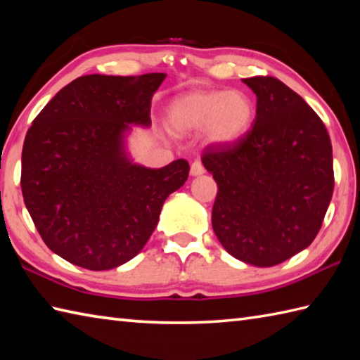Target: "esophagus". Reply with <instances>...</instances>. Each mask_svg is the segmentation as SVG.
Segmentation results:
<instances>
[{"mask_svg": "<svg viewBox=\"0 0 360 360\" xmlns=\"http://www.w3.org/2000/svg\"><path fill=\"white\" fill-rule=\"evenodd\" d=\"M204 167H202V164L200 160H195L192 165H190V174L192 176H201V174H204Z\"/></svg>", "mask_w": 360, "mask_h": 360, "instance_id": "esophagus-1", "label": "esophagus"}]
</instances>
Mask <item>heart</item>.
<instances>
[{
	"mask_svg": "<svg viewBox=\"0 0 360 360\" xmlns=\"http://www.w3.org/2000/svg\"><path fill=\"white\" fill-rule=\"evenodd\" d=\"M256 104L243 90H206L182 95L168 105V126L178 134L202 131L212 146H231L246 136Z\"/></svg>",
	"mask_w": 360,
	"mask_h": 360,
	"instance_id": "heart-1",
	"label": "heart"
}]
</instances>
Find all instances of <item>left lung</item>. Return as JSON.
Wrapping results in <instances>:
<instances>
[{
    "instance_id": "obj_1",
    "label": "left lung",
    "mask_w": 360,
    "mask_h": 360,
    "mask_svg": "<svg viewBox=\"0 0 360 360\" xmlns=\"http://www.w3.org/2000/svg\"><path fill=\"white\" fill-rule=\"evenodd\" d=\"M242 81L257 98L252 129L202 153L218 186L212 228L232 257L273 266L319 234L334 192L333 146L320 117L284 82Z\"/></svg>"
}]
</instances>
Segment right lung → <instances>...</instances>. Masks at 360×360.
Here are the masks:
<instances>
[{
	"label": "right lung",
	"mask_w": 360,
	"mask_h": 360,
	"mask_svg": "<svg viewBox=\"0 0 360 360\" xmlns=\"http://www.w3.org/2000/svg\"><path fill=\"white\" fill-rule=\"evenodd\" d=\"M165 73L87 75L59 90L26 134L21 192L46 246L82 269L112 270L136 257L168 195L190 167L134 162L132 126L150 128L153 95Z\"/></svg>",
	"instance_id": "add662e5"
}]
</instances>
